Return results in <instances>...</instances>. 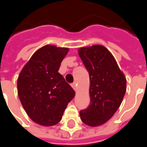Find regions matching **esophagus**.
Wrapping results in <instances>:
<instances>
[{
    "instance_id": "34e87169",
    "label": "esophagus",
    "mask_w": 147,
    "mask_h": 147,
    "mask_svg": "<svg viewBox=\"0 0 147 147\" xmlns=\"http://www.w3.org/2000/svg\"><path fill=\"white\" fill-rule=\"evenodd\" d=\"M71 87L73 88V89L75 91L77 90V85H76V83H72L71 84Z\"/></svg>"
}]
</instances>
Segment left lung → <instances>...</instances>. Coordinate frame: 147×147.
I'll return each instance as SVG.
<instances>
[{
	"instance_id": "left-lung-1",
	"label": "left lung",
	"mask_w": 147,
	"mask_h": 147,
	"mask_svg": "<svg viewBox=\"0 0 147 147\" xmlns=\"http://www.w3.org/2000/svg\"><path fill=\"white\" fill-rule=\"evenodd\" d=\"M78 52L90 80V105L80 111V119L89 126H99L119 107L126 92V78L112 54L102 45L80 48Z\"/></svg>"
}]
</instances>
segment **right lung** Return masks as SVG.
I'll list each match as a JSON object with an SVG mask.
<instances>
[{
    "instance_id": "right-lung-1",
    "label": "right lung",
    "mask_w": 147,
    "mask_h": 147,
    "mask_svg": "<svg viewBox=\"0 0 147 147\" xmlns=\"http://www.w3.org/2000/svg\"><path fill=\"white\" fill-rule=\"evenodd\" d=\"M69 49L45 45L33 53L18 78V94L28 115L36 124H58L75 91L58 72Z\"/></svg>"
}]
</instances>
